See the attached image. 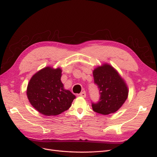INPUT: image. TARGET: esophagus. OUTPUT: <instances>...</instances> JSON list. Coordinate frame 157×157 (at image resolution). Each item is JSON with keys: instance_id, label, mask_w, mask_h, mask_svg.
Here are the masks:
<instances>
[{"instance_id": "1", "label": "esophagus", "mask_w": 157, "mask_h": 157, "mask_svg": "<svg viewBox=\"0 0 157 157\" xmlns=\"http://www.w3.org/2000/svg\"><path fill=\"white\" fill-rule=\"evenodd\" d=\"M79 96H82V97H83V98H85V97L86 96V93L85 91H83V92H81V93H80V94H79Z\"/></svg>"}]
</instances>
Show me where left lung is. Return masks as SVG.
<instances>
[{
	"instance_id": "left-lung-1",
	"label": "left lung",
	"mask_w": 157,
	"mask_h": 157,
	"mask_svg": "<svg viewBox=\"0 0 157 157\" xmlns=\"http://www.w3.org/2000/svg\"><path fill=\"white\" fill-rule=\"evenodd\" d=\"M94 83L98 86L100 99L92 101L94 112L107 115L117 111L127 99L128 87L111 65L104 64L93 71Z\"/></svg>"
}]
</instances>
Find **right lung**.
Wrapping results in <instances>:
<instances>
[{"instance_id":"right-lung-1","label":"right lung","mask_w":157,"mask_h":157,"mask_svg":"<svg viewBox=\"0 0 157 157\" xmlns=\"http://www.w3.org/2000/svg\"><path fill=\"white\" fill-rule=\"evenodd\" d=\"M61 70L47 67L33 76L27 95L31 104L45 116H56L68 110L75 96L63 88Z\"/></svg>"}]
</instances>
